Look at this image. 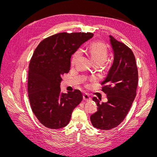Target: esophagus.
Here are the masks:
<instances>
[{
    "instance_id": "esophagus-1",
    "label": "esophagus",
    "mask_w": 157,
    "mask_h": 157,
    "mask_svg": "<svg viewBox=\"0 0 157 157\" xmlns=\"http://www.w3.org/2000/svg\"><path fill=\"white\" fill-rule=\"evenodd\" d=\"M83 99H84V100H85L86 101H90L92 99L90 97L89 95L86 93L83 94Z\"/></svg>"
}]
</instances>
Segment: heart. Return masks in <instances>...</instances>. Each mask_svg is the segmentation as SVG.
<instances>
[{"label":"heart","mask_w":157,"mask_h":157,"mask_svg":"<svg viewBox=\"0 0 157 157\" xmlns=\"http://www.w3.org/2000/svg\"><path fill=\"white\" fill-rule=\"evenodd\" d=\"M89 53L94 63L103 64L105 62L108 57V49L105 44L101 42H94L89 47ZM80 56V52L78 50L73 54L71 59V64L75 65L78 60Z\"/></svg>","instance_id":"b5f03b06"}]
</instances>
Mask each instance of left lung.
<instances>
[{"mask_svg": "<svg viewBox=\"0 0 157 157\" xmlns=\"http://www.w3.org/2000/svg\"><path fill=\"white\" fill-rule=\"evenodd\" d=\"M114 52V60L107 77L101 85L107 94V102L99 103L96 97L98 111L90 116L94 127L108 130L124 121L136 96L138 71L132 50L109 35Z\"/></svg>", "mask_w": 157, "mask_h": 157, "instance_id": "obj_1", "label": "left lung"}]
</instances>
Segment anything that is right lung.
I'll return each mask as SVG.
<instances>
[{
	"mask_svg": "<svg viewBox=\"0 0 157 157\" xmlns=\"http://www.w3.org/2000/svg\"><path fill=\"white\" fill-rule=\"evenodd\" d=\"M93 36L91 33H60L41 41L33 53L28 72V96L33 113L46 128L67 126L74 109L82 101L78 90L61 92V75L69 73L71 56Z\"/></svg>",
	"mask_w": 157,
	"mask_h": 157,
	"instance_id": "add662e5",
	"label": "right lung"
}]
</instances>
